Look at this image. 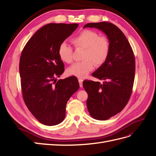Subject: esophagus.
Wrapping results in <instances>:
<instances>
[{
  "label": "esophagus",
  "mask_w": 156,
  "mask_h": 156,
  "mask_svg": "<svg viewBox=\"0 0 156 156\" xmlns=\"http://www.w3.org/2000/svg\"><path fill=\"white\" fill-rule=\"evenodd\" d=\"M78 82H79V83H80V87H83V80L82 79H78Z\"/></svg>",
  "instance_id": "1"
}]
</instances>
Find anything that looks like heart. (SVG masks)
<instances>
[{
	"label": "heart",
	"mask_w": 156,
	"mask_h": 156,
	"mask_svg": "<svg viewBox=\"0 0 156 156\" xmlns=\"http://www.w3.org/2000/svg\"><path fill=\"white\" fill-rule=\"evenodd\" d=\"M72 42L76 47L84 49L82 59L70 66L66 70V74L79 78H86L94 69L95 63L101 65L104 63L110 51V43L108 39L104 36H99L96 31L84 30L72 39ZM58 53L63 62L70 63L73 61V49L66 42L59 45Z\"/></svg>",
	"instance_id": "1"
}]
</instances>
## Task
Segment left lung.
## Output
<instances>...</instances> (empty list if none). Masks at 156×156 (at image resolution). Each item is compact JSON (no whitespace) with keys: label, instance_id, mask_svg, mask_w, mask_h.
Segmentation results:
<instances>
[{"label":"left lung","instance_id":"obj_1","mask_svg":"<svg viewBox=\"0 0 156 156\" xmlns=\"http://www.w3.org/2000/svg\"><path fill=\"white\" fill-rule=\"evenodd\" d=\"M85 27L102 31L110 43L106 61L93 73L99 82L84 80L83 86L88 95L86 104L91 117L105 121L124 109L130 98L135 74V58L133 49L122 31L106 22L89 23Z\"/></svg>","mask_w":156,"mask_h":156}]
</instances>
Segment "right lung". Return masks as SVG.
<instances>
[{"label": "right lung", "instance_id": "obj_1", "mask_svg": "<svg viewBox=\"0 0 156 156\" xmlns=\"http://www.w3.org/2000/svg\"><path fill=\"white\" fill-rule=\"evenodd\" d=\"M78 26L53 23L44 26L27 41L21 54L19 70L23 101L43 125L54 126L63 121L67 101L80 87L75 76L56 79L65 70L59 45Z\"/></svg>", "mask_w": 156, "mask_h": 156}]
</instances>
